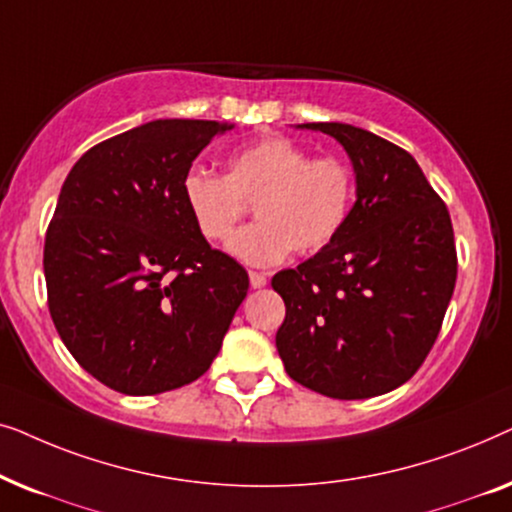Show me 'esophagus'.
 <instances>
[{"label":"esophagus","instance_id":"esophagus-1","mask_svg":"<svg viewBox=\"0 0 512 512\" xmlns=\"http://www.w3.org/2000/svg\"><path fill=\"white\" fill-rule=\"evenodd\" d=\"M249 284H251V289H263V286L268 284V277H265L263 272L251 270V272H249Z\"/></svg>","mask_w":512,"mask_h":512}]
</instances>
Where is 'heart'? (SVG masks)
<instances>
[{
  "mask_svg": "<svg viewBox=\"0 0 512 512\" xmlns=\"http://www.w3.org/2000/svg\"><path fill=\"white\" fill-rule=\"evenodd\" d=\"M354 172L335 156L314 158L286 137H263L235 151L226 177L193 167L181 181V195L198 233L209 242L228 240L255 205L259 221L230 238L228 251L242 263L268 268L296 249L317 254L342 233L352 214Z\"/></svg>",
  "mask_w": 512,
  "mask_h": 512,
  "instance_id": "obj_1",
  "label": "heart"
}]
</instances>
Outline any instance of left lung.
Instances as JSON below:
<instances>
[{
	"label": "left lung",
	"mask_w": 512,
	"mask_h": 512,
	"mask_svg": "<svg viewBox=\"0 0 512 512\" xmlns=\"http://www.w3.org/2000/svg\"><path fill=\"white\" fill-rule=\"evenodd\" d=\"M300 128L345 146L356 202L326 249L272 277L286 305L277 352L317 394H387L417 373L443 326L457 282L450 212L401 146L347 123Z\"/></svg>",
	"instance_id": "1"
}]
</instances>
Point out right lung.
Here are the masks:
<instances>
[{"mask_svg": "<svg viewBox=\"0 0 512 512\" xmlns=\"http://www.w3.org/2000/svg\"><path fill=\"white\" fill-rule=\"evenodd\" d=\"M233 128L160 118L83 153L46 230L48 310L95 380L151 396L198 380L219 354L249 275L209 247L181 181Z\"/></svg>", "mask_w": 512, "mask_h": 512, "instance_id": "right-lung-1", "label": "right lung"}]
</instances>
